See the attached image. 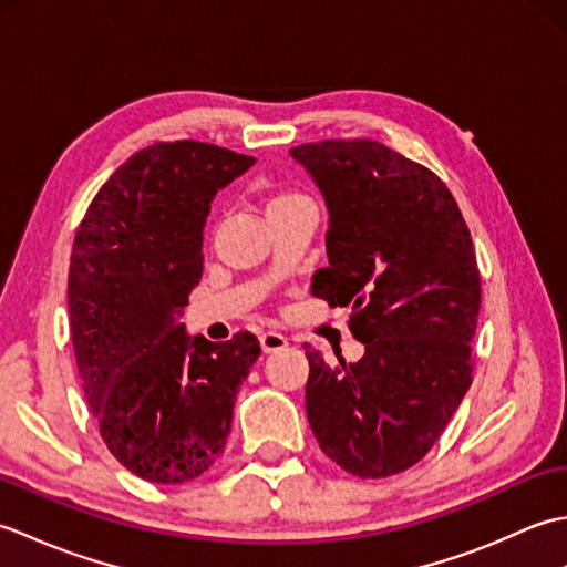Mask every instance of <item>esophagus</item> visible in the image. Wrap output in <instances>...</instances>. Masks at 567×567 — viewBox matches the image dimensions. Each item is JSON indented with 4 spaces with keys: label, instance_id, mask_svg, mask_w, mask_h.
Here are the masks:
<instances>
[{
    "label": "esophagus",
    "instance_id": "esophagus-1",
    "mask_svg": "<svg viewBox=\"0 0 567 567\" xmlns=\"http://www.w3.org/2000/svg\"><path fill=\"white\" fill-rule=\"evenodd\" d=\"M260 348L262 353H277V351H285L287 348V339L282 333H275V331H268L260 336Z\"/></svg>",
    "mask_w": 567,
    "mask_h": 567
}]
</instances>
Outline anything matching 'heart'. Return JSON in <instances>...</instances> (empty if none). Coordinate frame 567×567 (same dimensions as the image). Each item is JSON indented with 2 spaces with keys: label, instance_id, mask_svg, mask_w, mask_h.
Listing matches in <instances>:
<instances>
[{
  "label": "heart",
  "instance_id": "b5f03b06",
  "mask_svg": "<svg viewBox=\"0 0 567 567\" xmlns=\"http://www.w3.org/2000/svg\"><path fill=\"white\" fill-rule=\"evenodd\" d=\"M307 197L297 195V192H275V195L268 199V212L280 209V207H290L295 202H305Z\"/></svg>",
  "mask_w": 567,
  "mask_h": 567
}]
</instances>
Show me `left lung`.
I'll return each instance as SVG.
<instances>
[{
	"mask_svg": "<svg viewBox=\"0 0 567 567\" xmlns=\"http://www.w3.org/2000/svg\"><path fill=\"white\" fill-rule=\"evenodd\" d=\"M292 158L329 209L311 295L351 307L358 363L307 348V419L336 465L358 477L412 467L439 441L473 382L480 311L473 238L429 167L370 138L305 143Z\"/></svg>",
	"mask_w": 567,
	"mask_h": 567,
	"instance_id": "obj_1",
	"label": "left lung"
}]
</instances>
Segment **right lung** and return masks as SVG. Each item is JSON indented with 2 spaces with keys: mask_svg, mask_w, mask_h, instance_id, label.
Segmentation results:
<instances>
[{
  "mask_svg": "<svg viewBox=\"0 0 567 567\" xmlns=\"http://www.w3.org/2000/svg\"><path fill=\"white\" fill-rule=\"evenodd\" d=\"M252 163L212 143H153L106 179L72 244L82 390L106 449L148 483H187L216 463L260 355L248 331L212 343L179 323L202 277L212 199Z\"/></svg>",
  "mask_w": 567,
  "mask_h": 567,
  "instance_id": "1",
  "label": "right lung"
}]
</instances>
